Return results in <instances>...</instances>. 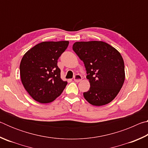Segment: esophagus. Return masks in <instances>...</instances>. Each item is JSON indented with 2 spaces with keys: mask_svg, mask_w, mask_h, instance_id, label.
<instances>
[{
  "mask_svg": "<svg viewBox=\"0 0 148 148\" xmlns=\"http://www.w3.org/2000/svg\"><path fill=\"white\" fill-rule=\"evenodd\" d=\"M82 77L81 75H79V74L75 75V76L74 77V80L75 82H79L82 81Z\"/></svg>",
  "mask_w": 148,
  "mask_h": 148,
  "instance_id": "esophagus-1",
  "label": "esophagus"
}]
</instances>
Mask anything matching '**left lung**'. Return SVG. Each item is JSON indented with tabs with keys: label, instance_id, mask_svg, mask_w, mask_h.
I'll list each match as a JSON object with an SVG mask.
<instances>
[{
	"label": "left lung",
	"instance_id": "8db88e82",
	"mask_svg": "<svg viewBox=\"0 0 148 148\" xmlns=\"http://www.w3.org/2000/svg\"><path fill=\"white\" fill-rule=\"evenodd\" d=\"M72 49L83 61L90 84L89 91L84 92V98L93 106L110 103L119 93L125 81L121 55L102 41L76 42Z\"/></svg>",
	"mask_w": 148,
	"mask_h": 148
}]
</instances>
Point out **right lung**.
Masks as SVG:
<instances>
[{
	"label": "right lung",
	"instance_id": "add662e5",
	"mask_svg": "<svg viewBox=\"0 0 148 148\" xmlns=\"http://www.w3.org/2000/svg\"><path fill=\"white\" fill-rule=\"evenodd\" d=\"M69 44V41L43 42L24 54L20 76L24 88L34 101L49 103L63 91L67 82L61 78L57 60Z\"/></svg>",
	"mask_w": 148,
	"mask_h": 148
}]
</instances>
